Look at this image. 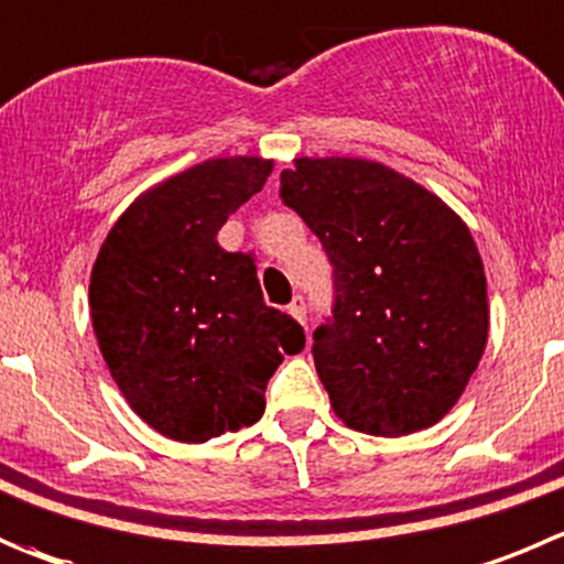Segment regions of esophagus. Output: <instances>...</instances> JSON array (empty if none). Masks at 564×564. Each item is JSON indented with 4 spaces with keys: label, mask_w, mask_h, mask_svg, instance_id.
Instances as JSON below:
<instances>
[{
    "label": "esophagus",
    "mask_w": 564,
    "mask_h": 564,
    "mask_svg": "<svg viewBox=\"0 0 564 564\" xmlns=\"http://www.w3.org/2000/svg\"><path fill=\"white\" fill-rule=\"evenodd\" d=\"M288 313H291L299 324H304V321H307V302H304V296H293V302L288 304Z\"/></svg>",
    "instance_id": "34e87169"
}]
</instances>
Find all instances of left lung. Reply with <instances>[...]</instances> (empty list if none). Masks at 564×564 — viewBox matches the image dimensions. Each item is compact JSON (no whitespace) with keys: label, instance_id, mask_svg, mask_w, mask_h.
I'll return each mask as SVG.
<instances>
[{"label":"left lung","instance_id":"1","mask_svg":"<svg viewBox=\"0 0 564 564\" xmlns=\"http://www.w3.org/2000/svg\"><path fill=\"white\" fill-rule=\"evenodd\" d=\"M279 182L335 268L332 318L313 332L335 415L377 437L434 426L463 395L490 329L470 229L371 160L299 158Z\"/></svg>","mask_w":564,"mask_h":564}]
</instances>
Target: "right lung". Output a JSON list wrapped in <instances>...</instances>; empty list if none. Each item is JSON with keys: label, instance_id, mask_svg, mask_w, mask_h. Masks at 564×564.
I'll return each mask as SVG.
<instances>
[{"label": "right lung", "instance_id": "obj_1", "mask_svg": "<svg viewBox=\"0 0 564 564\" xmlns=\"http://www.w3.org/2000/svg\"><path fill=\"white\" fill-rule=\"evenodd\" d=\"M271 169L218 158L160 182L118 218L90 271V321L118 390L180 443L260 421L282 354L304 348L302 326L262 299L254 257L216 240Z\"/></svg>", "mask_w": 564, "mask_h": 564}]
</instances>
